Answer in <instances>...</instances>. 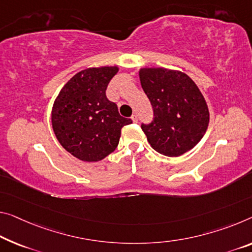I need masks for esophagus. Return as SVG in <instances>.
<instances>
[{"instance_id":"esophagus-1","label":"esophagus","mask_w":252,"mask_h":252,"mask_svg":"<svg viewBox=\"0 0 252 252\" xmlns=\"http://www.w3.org/2000/svg\"><path fill=\"white\" fill-rule=\"evenodd\" d=\"M131 121H133L134 123H137L138 122V117H137V115H133V116H131Z\"/></svg>"}]
</instances>
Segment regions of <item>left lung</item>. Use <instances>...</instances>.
Returning <instances> with one entry per match:
<instances>
[{"label": "left lung", "instance_id": "1", "mask_svg": "<svg viewBox=\"0 0 252 252\" xmlns=\"http://www.w3.org/2000/svg\"><path fill=\"white\" fill-rule=\"evenodd\" d=\"M139 80L153 108V121L141 126L149 143L163 156H183L202 139L210 122L202 92L173 69L141 68Z\"/></svg>", "mask_w": 252, "mask_h": 252}]
</instances>
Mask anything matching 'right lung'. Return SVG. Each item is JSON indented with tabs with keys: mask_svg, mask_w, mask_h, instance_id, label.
<instances>
[{
	"mask_svg": "<svg viewBox=\"0 0 252 252\" xmlns=\"http://www.w3.org/2000/svg\"><path fill=\"white\" fill-rule=\"evenodd\" d=\"M117 66L87 68L62 89L52 111L53 129L63 148L82 161L96 162L117 148L122 128L131 119L118 113L106 90Z\"/></svg>",
	"mask_w": 252,
	"mask_h": 252,
	"instance_id": "1",
	"label": "right lung"
}]
</instances>
